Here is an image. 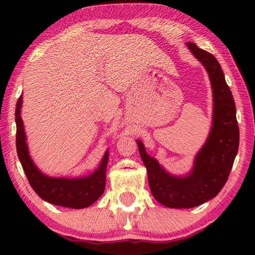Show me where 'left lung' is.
<instances>
[{"mask_svg":"<svg viewBox=\"0 0 255 255\" xmlns=\"http://www.w3.org/2000/svg\"><path fill=\"white\" fill-rule=\"evenodd\" d=\"M187 46L208 72L214 97L213 126L204 147L197 154L192 171L185 176L167 173L137 140L150 192L169 208H192L217 196L228 179L240 144L235 102L218 60L193 42H187Z\"/></svg>","mask_w":255,"mask_h":255,"instance_id":"8db88e82","label":"left lung"}]
</instances>
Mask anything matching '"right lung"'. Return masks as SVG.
Listing matches in <instances>:
<instances>
[{
  "instance_id": "add662e5",
  "label": "right lung",
  "mask_w": 255,
  "mask_h": 255,
  "mask_svg": "<svg viewBox=\"0 0 255 255\" xmlns=\"http://www.w3.org/2000/svg\"><path fill=\"white\" fill-rule=\"evenodd\" d=\"M22 97L18 99L15 109L16 152L30 185L41 199L56 206L82 209L94 204L105 191L106 170L109 152H106L100 166L85 178H49L37 169L29 155L23 123L20 116Z\"/></svg>"
}]
</instances>
